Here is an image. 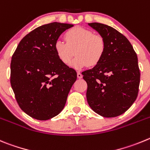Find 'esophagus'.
I'll return each instance as SVG.
<instances>
[{"label":"esophagus","mask_w":150,"mask_h":150,"mask_svg":"<svg viewBox=\"0 0 150 150\" xmlns=\"http://www.w3.org/2000/svg\"><path fill=\"white\" fill-rule=\"evenodd\" d=\"M77 77H78V78H82L83 75H82V74L81 73V72H78V73H77Z\"/></svg>","instance_id":"34e87169"}]
</instances>
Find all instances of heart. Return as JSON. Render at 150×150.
Instances as JSON below:
<instances>
[{"label": "heart", "instance_id": "1", "mask_svg": "<svg viewBox=\"0 0 150 150\" xmlns=\"http://www.w3.org/2000/svg\"><path fill=\"white\" fill-rule=\"evenodd\" d=\"M65 41L57 40L54 51L59 60L65 65L71 63L74 55L76 57L71 63L73 68L94 67L100 63L106 48L104 38L94 34L92 30L83 28H74L64 35Z\"/></svg>", "mask_w": 150, "mask_h": 150}]
</instances>
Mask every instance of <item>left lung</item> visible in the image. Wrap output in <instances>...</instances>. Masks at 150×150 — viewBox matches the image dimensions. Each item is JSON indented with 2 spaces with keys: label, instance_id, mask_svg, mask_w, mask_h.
<instances>
[{
  "label": "left lung",
  "instance_id": "obj_1",
  "mask_svg": "<svg viewBox=\"0 0 150 150\" xmlns=\"http://www.w3.org/2000/svg\"><path fill=\"white\" fill-rule=\"evenodd\" d=\"M102 36L106 48L102 60L82 72L87 83V100L96 114L115 117L125 113L138 94L140 69L130 42L117 30L101 23H89Z\"/></svg>",
  "mask_w": 150,
  "mask_h": 150
}]
</instances>
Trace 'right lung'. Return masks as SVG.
I'll list each match as a JSON object with an SVG mask.
<instances>
[{
    "mask_svg": "<svg viewBox=\"0 0 150 150\" xmlns=\"http://www.w3.org/2000/svg\"><path fill=\"white\" fill-rule=\"evenodd\" d=\"M70 24L52 22L36 28L21 40L12 57L10 83L23 111L39 120L58 115L77 79L75 70L63 64L54 43Z\"/></svg>",
    "mask_w": 150,
    "mask_h": 150,
    "instance_id": "add662e5",
    "label": "right lung"
}]
</instances>
